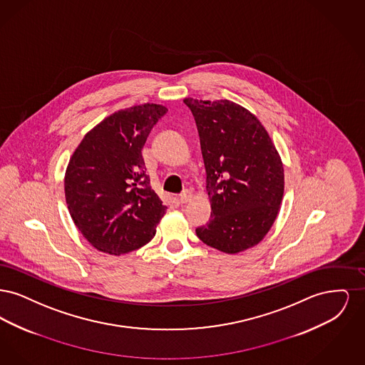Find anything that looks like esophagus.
<instances>
[{
	"label": "esophagus",
	"instance_id": "34e87169",
	"mask_svg": "<svg viewBox=\"0 0 365 365\" xmlns=\"http://www.w3.org/2000/svg\"><path fill=\"white\" fill-rule=\"evenodd\" d=\"M191 198H192V192L190 190H185L180 195H179V201H180V204H186V202H189L191 201Z\"/></svg>",
	"mask_w": 365,
	"mask_h": 365
}]
</instances>
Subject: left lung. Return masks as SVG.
Wrapping results in <instances>:
<instances>
[{
  "label": "left lung",
  "mask_w": 365,
  "mask_h": 365,
  "mask_svg": "<svg viewBox=\"0 0 365 365\" xmlns=\"http://www.w3.org/2000/svg\"><path fill=\"white\" fill-rule=\"evenodd\" d=\"M197 123L210 201L208 226L197 237L227 255L250 249L277 220L284 170L256 115L230 100H183Z\"/></svg>",
  "instance_id": "left-lung-1"
}]
</instances>
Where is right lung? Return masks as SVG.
Instances as JSON below:
<instances>
[{
    "instance_id": "add662e5",
    "label": "right lung",
    "mask_w": 365,
    "mask_h": 365,
    "mask_svg": "<svg viewBox=\"0 0 365 365\" xmlns=\"http://www.w3.org/2000/svg\"><path fill=\"white\" fill-rule=\"evenodd\" d=\"M164 105H134L94 125L72 153L64 191L71 217L94 249L112 256L150 242L167 207L150 186L142 148Z\"/></svg>"
}]
</instances>
